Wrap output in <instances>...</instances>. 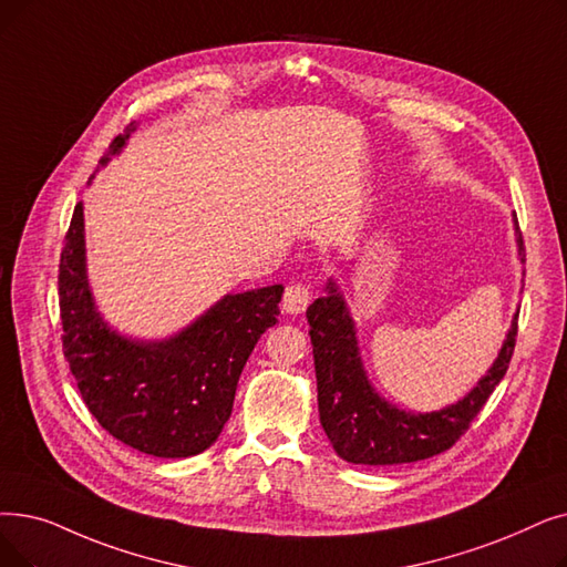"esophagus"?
I'll list each match as a JSON object with an SVG mask.
<instances>
[{"mask_svg": "<svg viewBox=\"0 0 567 567\" xmlns=\"http://www.w3.org/2000/svg\"><path fill=\"white\" fill-rule=\"evenodd\" d=\"M310 299H312L310 287H308L306 282H301V280H293V282H289L287 289H285L282 310H285L287 315H301V312L308 308Z\"/></svg>", "mask_w": 567, "mask_h": 567, "instance_id": "1", "label": "esophagus"}]
</instances>
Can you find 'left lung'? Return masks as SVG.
I'll list each match as a JSON object with an SVG mask.
<instances>
[{
  "label": "left lung",
  "mask_w": 567,
  "mask_h": 567,
  "mask_svg": "<svg viewBox=\"0 0 567 567\" xmlns=\"http://www.w3.org/2000/svg\"><path fill=\"white\" fill-rule=\"evenodd\" d=\"M519 231V227H516ZM519 257L524 261V238L519 234ZM317 375L319 422L336 454L361 465H396L431 458L450 450L471 429L473 420L505 378L516 342L514 315L498 359L488 373L458 403L437 412L414 414L386 403L368 382L354 319L333 280L327 293L312 301L306 312Z\"/></svg>",
  "instance_id": "8db88e82"
}]
</instances>
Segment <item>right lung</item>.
<instances>
[{"label":"right lung","mask_w":567,"mask_h":567,"mask_svg":"<svg viewBox=\"0 0 567 567\" xmlns=\"http://www.w3.org/2000/svg\"><path fill=\"white\" fill-rule=\"evenodd\" d=\"M113 138L104 166L130 134ZM62 352L96 422L125 445L159 458H187L223 433L243 365L280 315L282 285L227 293L181 333L134 340L96 312L85 274L83 204L73 208L60 255Z\"/></svg>","instance_id":"add662e5"}]
</instances>
